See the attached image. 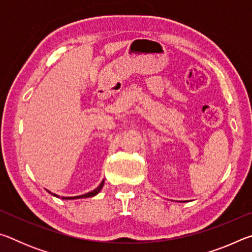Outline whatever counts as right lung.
Returning <instances> with one entry per match:
<instances>
[{
	"label": "right lung",
	"instance_id": "1",
	"mask_svg": "<svg viewBox=\"0 0 252 252\" xmlns=\"http://www.w3.org/2000/svg\"><path fill=\"white\" fill-rule=\"evenodd\" d=\"M103 185H104V181H102L101 183H100V186L96 188V189H94L93 191H91V192H89V193H85V194H83V195H78V197H61L62 199H81V198H89V197H94L95 194H97L100 192V190L102 189V187H103ZM50 192V191H49ZM51 194H53V195H55V197H58L57 194H54V193H52V192H50Z\"/></svg>",
	"mask_w": 252,
	"mask_h": 252
}]
</instances>
